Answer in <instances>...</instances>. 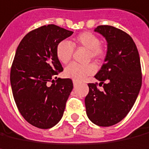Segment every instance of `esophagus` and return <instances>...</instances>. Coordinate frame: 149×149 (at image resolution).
Segmentation results:
<instances>
[{"label": "esophagus", "instance_id": "esophagus-1", "mask_svg": "<svg viewBox=\"0 0 149 149\" xmlns=\"http://www.w3.org/2000/svg\"><path fill=\"white\" fill-rule=\"evenodd\" d=\"M73 84H74V87H76V86H77V82H76V81H73Z\"/></svg>", "mask_w": 149, "mask_h": 149}]
</instances>
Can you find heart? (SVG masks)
I'll list each match as a JSON object with an SVG mask.
<instances>
[{
  "mask_svg": "<svg viewBox=\"0 0 149 149\" xmlns=\"http://www.w3.org/2000/svg\"><path fill=\"white\" fill-rule=\"evenodd\" d=\"M74 47H84L88 49V57L96 61L103 59L106 53L104 47L100 44V38L92 32L84 31L73 38L72 45L65 40H62L57 44L56 47L57 60L63 64H67L72 58ZM95 72L96 66L93 64L81 65L76 63H71L65 69L64 75L74 81L79 82Z\"/></svg>",
  "mask_w": 149,
  "mask_h": 149,
  "instance_id": "heart-1",
  "label": "heart"
}]
</instances>
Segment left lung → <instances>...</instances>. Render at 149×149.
<instances>
[{"mask_svg":"<svg viewBox=\"0 0 149 149\" xmlns=\"http://www.w3.org/2000/svg\"><path fill=\"white\" fill-rule=\"evenodd\" d=\"M95 31L108 43L104 63L95 75L98 84H88L85 97L88 118L100 127L119 123L130 112L142 84L141 65L137 47L132 38L122 30L108 25L98 26Z\"/></svg>","mask_w":149,"mask_h":149,"instance_id":"1","label":"left lung"}]
</instances>
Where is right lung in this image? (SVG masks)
<instances>
[{
  "label": "right lung",
  "mask_w": 149,
  "mask_h": 149,
  "mask_svg": "<svg viewBox=\"0 0 149 149\" xmlns=\"http://www.w3.org/2000/svg\"><path fill=\"white\" fill-rule=\"evenodd\" d=\"M72 34L54 24L42 26L26 34L17 48L10 70L12 92L22 116L36 127H53L63 116L72 80L52 78L63 70L56 47Z\"/></svg>",
  "instance_id": "add662e5"
}]
</instances>
